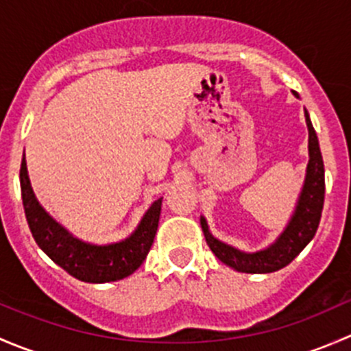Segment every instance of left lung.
Here are the masks:
<instances>
[{
	"mask_svg": "<svg viewBox=\"0 0 351 351\" xmlns=\"http://www.w3.org/2000/svg\"><path fill=\"white\" fill-rule=\"evenodd\" d=\"M306 123L309 129V165H307L306 182H304L292 219L284 232L278 236L277 241L256 253H244L215 239L208 232L205 217L200 219L202 231H204L208 247L228 267L244 271V274H271L287 267L316 234L324 205V162L316 130L311 123L307 110Z\"/></svg>",
	"mask_w": 351,
	"mask_h": 351,
	"instance_id": "left-lung-1",
	"label": "left lung"
}]
</instances>
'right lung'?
<instances>
[{
  "instance_id": "right-lung-1",
  "label": "right lung",
  "mask_w": 351,
  "mask_h": 351,
  "mask_svg": "<svg viewBox=\"0 0 351 351\" xmlns=\"http://www.w3.org/2000/svg\"><path fill=\"white\" fill-rule=\"evenodd\" d=\"M20 186L25 215L35 243L54 263L77 280L90 284L122 280L146 260L158 231L162 198L151 205L141 224L127 239L112 244H93L71 234L38 204L28 180L25 158L20 168Z\"/></svg>"
}]
</instances>
